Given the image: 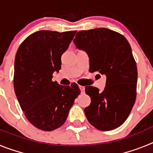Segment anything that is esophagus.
I'll return each mask as SVG.
<instances>
[{
    "label": "esophagus",
    "mask_w": 153,
    "mask_h": 153,
    "mask_svg": "<svg viewBox=\"0 0 153 153\" xmlns=\"http://www.w3.org/2000/svg\"><path fill=\"white\" fill-rule=\"evenodd\" d=\"M79 89H80V90H81V93H84V92H85V86H79Z\"/></svg>",
    "instance_id": "esophagus-1"
}]
</instances>
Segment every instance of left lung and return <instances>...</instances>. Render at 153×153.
I'll return each mask as SVG.
<instances>
[{"label":"left lung","mask_w":153,"mask_h":153,"mask_svg":"<svg viewBox=\"0 0 153 153\" xmlns=\"http://www.w3.org/2000/svg\"><path fill=\"white\" fill-rule=\"evenodd\" d=\"M74 42L88 55L90 72L106 76L102 92L85 87L91 98L85 115L99 130H113L125 122L136 101L137 67L130 45L125 36L107 28L79 31Z\"/></svg>","instance_id":"obj_1"}]
</instances>
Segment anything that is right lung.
Wrapping results in <instances>:
<instances>
[{"instance_id": "right-lung-1", "label": "right lung", "mask_w": 153, "mask_h": 153, "mask_svg": "<svg viewBox=\"0 0 153 153\" xmlns=\"http://www.w3.org/2000/svg\"><path fill=\"white\" fill-rule=\"evenodd\" d=\"M76 31H36L20 45L14 61L13 87L21 109L32 125L53 131L67 120L80 93L76 83L61 86L52 81L61 69V56Z\"/></svg>"}]
</instances>
